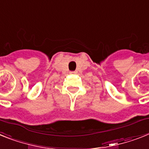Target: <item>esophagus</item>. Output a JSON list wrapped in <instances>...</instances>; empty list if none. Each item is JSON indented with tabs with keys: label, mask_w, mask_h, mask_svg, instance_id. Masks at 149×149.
<instances>
[{
	"label": "esophagus",
	"mask_w": 149,
	"mask_h": 149,
	"mask_svg": "<svg viewBox=\"0 0 149 149\" xmlns=\"http://www.w3.org/2000/svg\"><path fill=\"white\" fill-rule=\"evenodd\" d=\"M70 73V74H72V75H75V74H76V73H77V71H71Z\"/></svg>",
	"instance_id": "1"
}]
</instances>
